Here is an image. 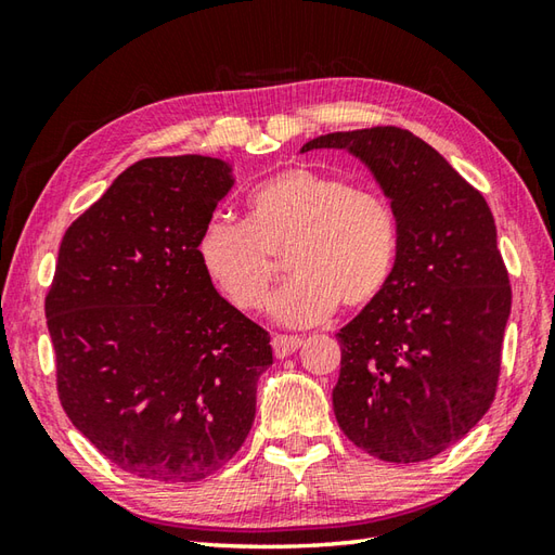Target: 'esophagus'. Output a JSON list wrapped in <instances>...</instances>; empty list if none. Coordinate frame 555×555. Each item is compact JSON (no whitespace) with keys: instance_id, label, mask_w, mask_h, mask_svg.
Instances as JSON below:
<instances>
[{"instance_id":"1","label":"esophagus","mask_w":555,"mask_h":555,"mask_svg":"<svg viewBox=\"0 0 555 555\" xmlns=\"http://www.w3.org/2000/svg\"><path fill=\"white\" fill-rule=\"evenodd\" d=\"M302 340L298 336H286V334H276L274 338H271V348H274V356L281 360V358H288L293 356L300 348Z\"/></svg>"}]
</instances>
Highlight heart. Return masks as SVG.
Masks as SVG:
<instances>
[{
	"label": "heart",
	"instance_id": "1",
	"mask_svg": "<svg viewBox=\"0 0 555 555\" xmlns=\"http://www.w3.org/2000/svg\"><path fill=\"white\" fill-rule=\"evenodd\" d=\"M400 229L393 205L344 176L286 169L245 199L243 223L211 219L197 238V257L235 310L267 302L286 255L288 284L271 300L286 326H310L340 302L364 308L393 276Z\"/></svg>",
	"mask_w": 555,
	"mask_h": 555
}]
</instances>
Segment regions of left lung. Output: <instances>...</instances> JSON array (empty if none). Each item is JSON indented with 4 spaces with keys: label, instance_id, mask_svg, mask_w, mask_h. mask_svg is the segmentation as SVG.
<instances>
[{
    "label": "left lung",
    "instance_id": "8db88e82",
    "mask_svg": "<svg viewBox=\"0 0 555 555\" xmlns=\"http://www.w3.org/2000/svg\"><path fill=\"white\" fill-rule=\"evenodd\" d=\"M364 162L400 229L393 276L336 334L334 412L348 439L386 463H422L457 443L496 396L511 281L477 188L405 128L326 133Z\"/></svg>",
    "mask_w": 555,
    "mask_h": 555
}]
</instances>
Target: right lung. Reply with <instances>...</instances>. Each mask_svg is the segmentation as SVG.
<instances>
[{"label": "right lung", "mask_w": 555, "mask_h": 555, "mask_svg": "<svg viewBox=\"0 0 555 555\" xmlns=\"http://www.w3.org/2000/svg\"><path fill=\"white\" fill-rule=\"evenodd\" d=\"M231 185L215 157L135 162L66 229L44 298L68 420L109 463L162 485L205 479L238 453L274 362L269 334L197 257Z\"/></svg>", "instance_id": "add662e5"}]
</instances>
